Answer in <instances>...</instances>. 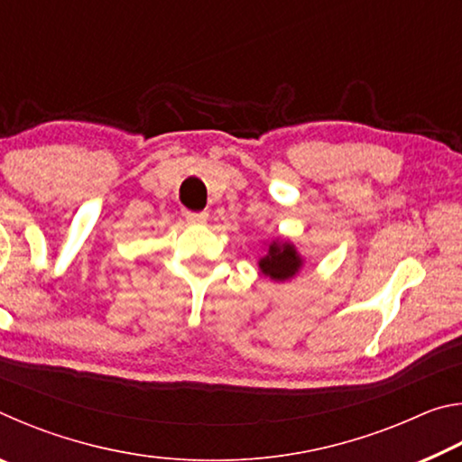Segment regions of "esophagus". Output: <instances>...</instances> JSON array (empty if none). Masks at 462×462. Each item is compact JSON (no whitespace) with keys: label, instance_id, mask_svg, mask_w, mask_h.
Listing matches in <instances>:
<instances>
[{"label":"esophagus","instance_id":"34e87169","mask_svg":"<svg viewBox=\"0 0 462 462\" xmlns=\"http://www.w3.org/2000/svg\"><path fill=\"white\" fill-rule=\"evenodd\" d=\"M187 222L193 226H203V224H208V216L199 214V212H187Z\"/></svg>","mask_w":462,"mask_h":462}]
</instances>
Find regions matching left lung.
Returning <instances> with one entry per match:
<instances>
[{"instance_id":"8db88e82","label":"left lung","mask_w":462,"mask_h":462,"mask_svg":"<svg viewBox=\"0 0 462 462\" xmlns=\"http://www.w3.org/2000/svg\"><path fill=\"white\" fill-rule=\"evenodd\" d=\"M303 256L291 240L273 238L264 242V254L259 259V269L273 281H289L303 269Z\"/></svg>"}]
</instances>
